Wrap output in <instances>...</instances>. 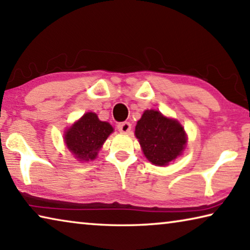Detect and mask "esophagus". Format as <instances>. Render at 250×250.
I'll list each match as a JSON object with an SVG mask.
<instances>
[{
	"label": "esophagus",
	"mask_w": 250,
	"mask_h": 250,
	"mask_svg": "<svg viewBox=\"0 0 250 250\" xmlns=\"http://www.w3.org/2000/svg\"><path fill=\"white\" fill-rule=\"evenodd\" d=\"M118 130L120 131L121 133H128L131 130V124L130 122H121V124L118 125Z\"/></svg>",
	"instance_id": "34e87169"
}]
</instances>
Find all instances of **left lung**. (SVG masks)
I'll return each instance as SVG.
<instances>
[{"label":"left lung","instance_id":"8db88e82","mask_svg":"<svg viewBox=\"0 0 250 250\" xmlns=\"http://www.w3.org/2000/svg\"><path fill=\"white\" fill-rule=\"evenodd\" d=\"M146 159L155 166H167L179 156L186 143V134L179 122L164 117L156 110H146L135 125Z\"/></svg>","mask_w":250,"mask_h":250}]
</instances>
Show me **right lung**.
Listing matches in <instances>:
<instances>
[{
  "mask_svg": "<svg viewBox=\"0 0 250 250\" xmlns=\"http://www.w3.org/2000/svg\"><path fill=\"white\" fill-rule=\"evenodd\" d=\"M112 131L108 122L100 121L94 112H88L66 131L65 143L79 161L94 160Z\"/></svg>",
  "mask_w": 250,
  "mask_h": 250,
  "instance_id": "add662e5",
  "label": "right lung"
}]
</instances>
